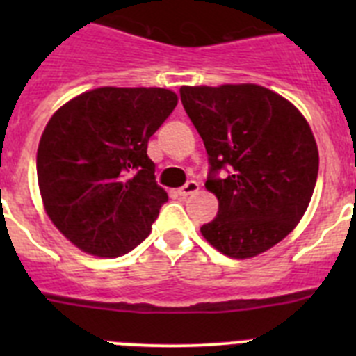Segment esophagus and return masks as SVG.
Returning <instances> with one entry per match:
<instances>
[{
    "label": "esophagus",
    "instance_id": "1",
    "mask_svg": "<svg viewBox=\"0 0 356 356\" xmlns=\"http://www.w3.org/2000/svg\"><path fill=\"white\" fill-rule=\"evenodd\" d=\"M197 191H200V184H197V181H194V180H191V181H187L184 187L178 188V194L185 197V196H191V194L197 193Z\"/></svg>",
    "mask_w": 356,
    "mask_h": 356
}]
</instances>
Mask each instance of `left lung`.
<instances>
[{
    "label": "left lung",
    "instance_id": "8db88e82",
    "mask_svg": "<svg viewBox=\"0 0 356 356\" xmlns=\"http://www.w3.org/2000/svg\"><path fill=\"white\" fill-rule=\"evenodd\" d=\"M181 103L209 153L205 187L219 201L201 235L229 259H253L284 241L307 212L319 151L307 119L257 83L184 85ZM225 165V181L215 175Z\"/></svg>",
    "mask_w": 356,
    "mask_h": 356
}]
</instances>
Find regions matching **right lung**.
Wrapping results in <instances>:
<instances>
[{"mask_svg":"<svg viewBox=\"0 0 356 356\" xmlns=\"http://www.w3.org/2000/svg\"><path fill=\"white\" fill-rule=\"evenodd\" d=\"M178 96L160 87H99L56 110L37 149V180L53 225L78 250L127 254L149 235L168 193L147 140Z\"/></svg>","mask_w":356,"mask_h":356,"instance_id":"1","label":"right lung"}]
</instances>
